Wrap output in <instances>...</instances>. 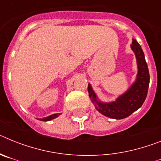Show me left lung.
Listing matches in <instances>:
<instances>
[{"mask_svg": "<svg viewBox=\"0 0 161 161\" xmlns=\"http://www.w3.org/2000/svg\"><path fill=\"white\" fill-rule=\"evenodd\" d=\"M130 47L136 55L138 74L135 83L126 93L119 96L114 102L105 103L98 100L90 84L88 85L89 97L95 105V108L102 114L110 119H123L130 116L133 112L141 107L147 94L150 76L144 53L136 39H132Z\"/></svg>", "mask_w": 161, "mask_h": 161, "instance_id": "8db88e82", "label": "left lung"}]
</instances>
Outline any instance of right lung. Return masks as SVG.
<instances>
[{"instance_id": "right-lung-1", "label": "right lung", "mask_w": 161, "mask_h": 161, "mask_svg": "<svg viewBox=\"0 0 161 161\" xmlns=\"http://www.w3.org/2000/svg\"><path fill=\"white\" fill-rule=\"evenodd\" d=\"M61 114H52L50 115V116H48V117H46V118H43V119H40L39 120L41 121H50V120H52V119H55V118H57L59 115H60Z\"/></svg>"}]
</instances>
